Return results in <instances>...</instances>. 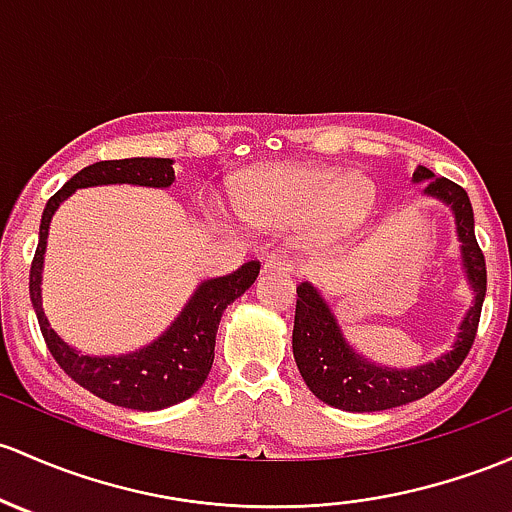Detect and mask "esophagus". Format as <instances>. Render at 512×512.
<instances>
[{"instance_id": "obj_1", "label": "esophagus", "mask_w": 512, "mask_h": 512, "mask_svg": "<svg viewBox=\"0 0 512 512\" xmlns=\"http://www.w3.org/2000/svg\"><path fill=\"white\" fill-rule=\"evenodd\" d=\"M297 262L292 257H270L265 262V272H284V274H294L297 272Z\"/></svg>"}]
</instances>
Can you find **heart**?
<instances>
[{
  "label": "heart",
  "instance_id": "heart-1",
  "mask_svg": "<svg viewBox=\"0 0 512 512\" xmlns=\"http://www.w3.org/2000/svg\"><path fill=\"white\" fill-rule=\"evenodd\" d=\"M247 218L260 223H294L306 220L314 240H328L358 223L373 203V186L321 166H277L252 176L238 191ZM213 213L235 220L233 208L215 203Z\"/></svg>",
  "mask_w": 512,
  "mask_h": 512
}]
</instances>
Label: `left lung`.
Returning a JSON list of instances; mask_svg holds the SVG:
<instances>
[{"instance_id": "1", "label": "left lung", "mask_w": 512, "mask_h": 512, "mask_svg": "<svg viewBox=\"0 0 512 512\" xmlns=\"http://www.w3.org/2000/svg\"><path fill=\"white\" fill-rule=\"evenodd\" d=\"M414 181H427L424 193L439 198L454 211L456 235L461 242V262L473 289V306L461 321L456 343L434 363L417 368H385L370 363L353 351L343 338L336 316L328 309L319 289L309 282L297 287V314H294L292 348L297 368L306 387L326 405L346 412H380L407 405L444 385L459 370L476 341L481 306L486 297V260L473 233V208L469 193L444 176H434L427 166H417Z\"/></svg>"}]
</instances>
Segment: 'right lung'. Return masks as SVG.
Segmentation results:
<instances>
[{"instance_id": "1", "label": "right lung", "mask_w": 512, "mask_h": 512, "mask_svg": "<svg viewBox=\"0 0 512 512\" xmlns=\"http://www.w3.org/2000/svg\"><path fill=\"white\" fill-rule=\"evenodd\" d=\"M174 161L154 157L112 159L85 166L83 171L66 181L61 191L48 198L41 215L39 247L29 274V294L39 319L43 341L56 363L66 370L68 378L100 400L117 407H129L139 412L164 410L188 400L198 387L206 383L213 365L215 333L228 304L242 297L260 274V262L250 260L225 277L206 279L198 284L176 321L149 346L127 355H83L68 346L51 324L41 306V270L46 252L48 225L56 208L66 201L75 188L134 184L149 188H169L174 184Z\"/></svg>"}]
</instances>
